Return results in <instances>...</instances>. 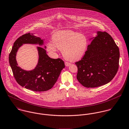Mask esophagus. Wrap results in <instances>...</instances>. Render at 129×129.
Instances as JSON below:
<instances>
[{
  "label": "esophagus",
  "mask_w": 129,
  "mask_h": 129,
  "mask_svg": "<svg viewBox=\"0 0 129 129\" xmlns=\"http://www.w3.org/2000/svg\"><path fill=\"white\" fill-rule=\"evenodd\" d=\"M70 64H71V63L68 62H67V61L65 62V65L66 66H69Z\"/></svg>",
  "instance_id": "34e87169"
}]
</instances>
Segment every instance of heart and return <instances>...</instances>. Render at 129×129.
<instances>
[{"label": "heart", "mask_w": 129, "mask_h": 129, "mask_svg": "<svg viewBox=\"0 0 129 129\" xmlns=\"http://www.w3.org/2000/svg\"><path fill=\"white\" fill-rule=\"evenodd\" d=\"M52 40L53 43L47 44V50L53 52L55 51L56 47L62 50L64 57L71 61L79 60L83 57L88 44L85 35L70 30L55 33Z\"/></svg>", "instance_id": "obj_1"}]
</instances>
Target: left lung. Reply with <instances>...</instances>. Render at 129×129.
Segmentation results:
<instances>
[{
  "instance_id": "obj_1",
  "label": "left lung",
  "mask_w": 129,
  "mask_h": 129,
  "mask_svg": "<svg viewBox=\"0 0 129 129\" xmlns=\"http://www.w3.org/2000/svg\"><path fill=\"white\" fill-rule=\"evenodd\" d=\"M119 49L107 32L98 31L81 60L76 62L77 79L86 87H96L110 82L119 68Z\"/></svg>"
}]
</instances>
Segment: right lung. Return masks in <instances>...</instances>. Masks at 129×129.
I'll return each mask as SVG.
<instances>
[{"instance_id":"obj_1","label":"right lung","mask_w":129,"mask_h":129,"mask_svg":"<svg viewBox=\"0 0 129 129\" xmlns=\"http://www.w3.org/2000/svg\"><path fill=\"white\" fill-rule=\"evenodd\" d=\"M25 43L42 45L43 40L29 33L20 37L15 42L9 55V61L16 82L20 86L33 91H44L51 89L65 68L64 61L60 58L49 57L44 48L38 46L39 58L37 66L31 71L24 70L18 66L16 55L18 48Z\"/></svg>"}]
</instances>
